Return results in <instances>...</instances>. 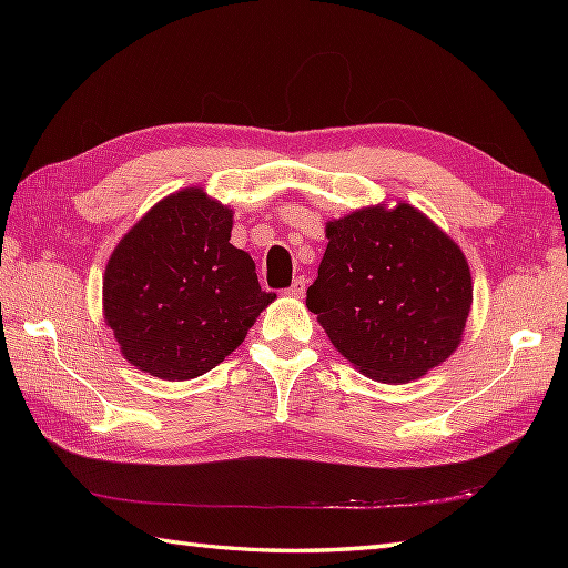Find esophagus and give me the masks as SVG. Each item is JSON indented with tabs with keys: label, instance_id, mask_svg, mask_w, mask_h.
<instances>
[{
	"label": "esophagus",
	"instance_id": "esophagus-1",
	"mask_svg": "<svg viewBox=\"0 0 568 568\" xmlns=\"http://www.w3.org/2000/svg\"><path fill=\"white\" fill-rule=\"evenodd\" d=\"M305 287H307V277H305V275H300V277H295L293 285L287 287V295H293V297H303V295H305Z\"/></svg>",
	"mask_w": 568,
	"mask_h": 568
}]
</instances>
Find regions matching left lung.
Segmentation results:
<instances>
[{"mask_svg":"<svg viewBox=\"0 0 568 568\" xmlns=\"http://www.w3.org/2000/svg\"><path fill=\"white\" fill-rule=\"evenodd\" d=\"M327 239L307 307L361 373L407 383L456 352L474 285L439 226L400 202L334 220Z\"/></svg>","mask_w":568,"mask_h":568,"instance_id":"obj_1","label":"left lung"}]
</instances>
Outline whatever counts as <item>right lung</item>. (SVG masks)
Segmentation results:
<instances>
[{"label": "right lung", "mask_w": 568, "mask_h": 568, "mask_svg": "<svg viewBox=\"0 0 568 568\" xmlns=\"http://www.w3.org/2000/svg\"><path fill=\"white\" fill-rule=\"evenodd\" d=\"M229 239L232 210L187 187L119 241L104 271V320L136 368L165 381L202 376L273 303L256 263Z\"/></svg>", "instance_id": "add662e5"}]
</instances>
